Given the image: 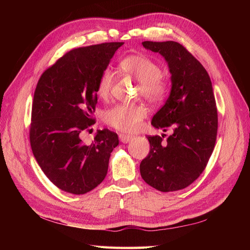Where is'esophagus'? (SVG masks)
<instances>
[{
  "mask_svg": "<svg viewBox=\"0 0 250 250\" xmlns=\"http://www.w3.org/2000/svg\"><path fill=\"white\" fill-rule=\"evenodd\" d=\"M132 139H133V136L131 135H126V134H119V140L126 144V143H129Z\"/></svg>",
  "mask_w": 250,
  "mask_h": 250,
  "instance_id": "1",
  "label": "esophagus"
}]
</instances>
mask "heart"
Instances as JSON below:
<instances>
[{
    "mask_svg": "<svg viewBox=\"0 0 250 250\" xmlns=\"http://www.w3.org/2000/svg\"><path fill=\"white\" fill-rule=\"evenodd\" d=\"M121 71L133 77L140 83L139 90L143 98L150 103H158L167 93V83L161 76V68L146 56H130L120 62ZM114 82V74L106 68L99 77L97 83L98 97L106 99ZM147 109L142 104H118L104 113L105 124L117 131L131 133L140 129Z\"/></svg>",
    "mask_w": 250,
    "mask_h": 250,
    "instance_id": "b5f03b06",
    "label": "heart"
}]
</instances>
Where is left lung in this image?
<instances>
[{"label":"left lung","mask_w":250,"mask_h":250,"mask_svg":"<svg viewBox=\"0 0 250 250\" xmlns=\"http://www.w3.org/2000/svg\"><path fill=\"white\" fill-rule=\"evenodd\" d=\"M159 52L171 73L172 88L166 104L152 117L151 125L167 132L148 136L150 150L141 162L142 178L162 192L188 187L206 167L213 153L218 114L213 86L203 65L177 42H143Z\"/></svg>","instance_id":"obj_1"}]
</instances>
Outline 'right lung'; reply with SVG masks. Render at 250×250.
Wrapping results in <instances>:
<instances>
[{"label":"right lung","mask_w":250,"mask_h":250,"mask_svg":"<svg viewBox=\"0 0 250 250\" xmlns=\"http://www.w3.org/2000/svg\"><path fill=\"white\" fill-rule=\"evenodd\" d=\"M124 43L70 50L42 74L34 92L30 125L33 155L50 182L84 194L103 182L118 135L100 130L90 145L79 134L94 124L99 77Z\"/></svg>","instance_id":"add662e5"}]
</instances>
